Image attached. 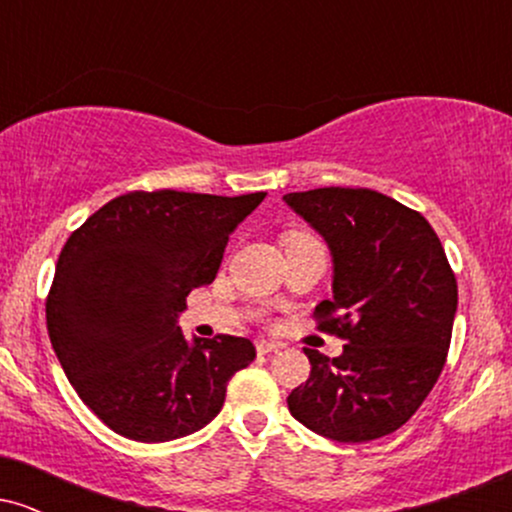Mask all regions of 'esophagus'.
I'll use <instances>...</instances> for the list:
<instances>
[{
    "instance_id": "34e87169",
    "label": "esophagus",
    "mask_w": 512,
    "mask_h": 512,
    "mask_svg": "<svg viewBox=\"0 0 512 512\" xmlns=\"http://www.w3.org/2000/svg\"><path fill=\"white\" fill-rule=\"evenodd\" d=\"M281 349V344H276V342H257V354H262V356H267V354H274V351H279Z\"/></svg>"
}]
</instances>
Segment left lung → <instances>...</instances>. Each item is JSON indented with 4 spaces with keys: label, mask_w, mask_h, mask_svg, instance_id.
Instances as JSON below:
<instances>
[{
    "label": "left lung",
    "mask_w": 512,
    "mask_h": 512,
    "mask_svg": "<svg viewBox=\"0 0 512 512\" xmlns=\"http://www.w3.org/2000/svg\"><path fill=\"white\" fill-rule=\"evenodd\" d=\"M284 202L332 255V298L320 327L346 339L342 356L305 349L310 378L289 411L337 443L395 433L424 404L448 356L457 281L424 216L375 190L320 187Z\"/></svg>",
    "instance_id": "8db88e82"
}]
</instances>
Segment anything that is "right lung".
Instances as JSON below:
<instances>
[{
	"label": "right lung",
	"instance_id": "right-lung-1",
	"mask_svg": "<svg viewBox=\"0 0 512 512\" xmlns=\"http://www.w3.org/2000/svg\"><path fill=\"white\" fill-rule=\"evenodd\" d=\"M264 197L129 192L64 243L45 305L50 342L76 395L115 433L139 443L190 436L255 358L245 337L190 342L178 317Z\"/></svg>",
	"mask_w": 512,
	"mask_h": 512
}]
</instances>
